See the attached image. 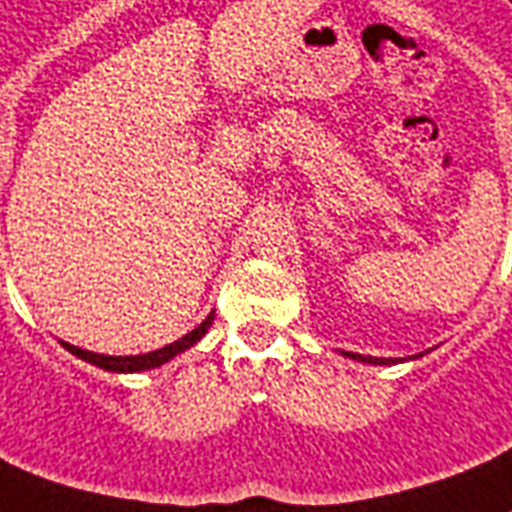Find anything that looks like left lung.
I'll list each match as a JSON object with an SVG mask.
<instances>
[{"mask_svg": "<svg viewBox=\"0 0 512 512\" xmlns=\"http://www.w3.org/2000/svg\"><path fill=\"white\" fill-rule=\"evenodd\" d=\"M346 357H355V360H363V363H374V366H385V363H393V360H385V357H363V355H352V352H346Z\"/></svg>", "mask_w": 512, "mask_h": 512, "instance_id": "8db88e82", "label": "left lung"}]
</instances>
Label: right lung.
<instances>
[{
	"instance_id": "obj_1",
	"label": "right lung",
	"mask_w": 512,
	"mask_h": 512,
	"mask_svg": "<svg viewBox=\"0 0 512 512\" xmlns=\"http://www.w3.org/2000/svg\"><path fill=\"white\" fill-rule=\"evenodd\" d=\"M213 324V313L196 327L188 335H182L180 341L169 343V346H163V349H155V352H146V355H132V357H110V355H96V352H88V349H80V346H71V343H63L66 349H69L71 355L82 357V360H88V363H94V366L105 368V371H119V374H130V371H149V368L163 366L166 360H171L174 355H180L185 349H191L202 335L207 332V327Z\"/></svg>"
}]
</instances>
